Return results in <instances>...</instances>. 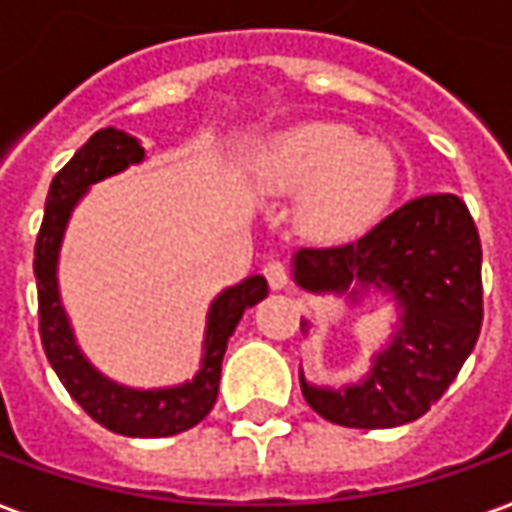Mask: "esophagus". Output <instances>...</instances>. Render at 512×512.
<instances>
[{
    "label": "esophagus",
    "mask_w": 512,
    "mask_h": 512,
    "mask_svg": "<svg viewBox=\"0 0 512 512\" xmlns=\"http://www.w3.org/2000/svg\"><path fill=\"white\" fill-rule=\"evenodd\" d=\"M263 274H266V280H269L272 289H286L289 286V266L283 260H269Z\"/></svg>",
    "instance_id": "34e87169"
}]
</instances>
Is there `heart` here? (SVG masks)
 I'll use <instances>...</instances> for the list:
<instances>
[{
  "instance_id": "heart-1",
  "label": "heart",
  "mask_w": 512,
  "mask_h": 512,
  "mask_svg": "<svg viewBox=\"0 0 512 512\" xmlns=\"http://www.w3.org/2000/svg\"><path fill=\"white\" fill-rule=\"evenodd\" d=\"M260 181L306 195V218L331 238L360 232L394 195L397 169L382 144L362 141L343 124H303L277 135L257 158Z\"/></svg>"
}]
</instances>
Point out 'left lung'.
Masks as SVG:
<instances>
[{"mask_svg": "<svg viewBox=\"0 0 512 512\" xmlns=\"http://www.w3.org/2000/svg\"><path fill=\"white\" fill-rule=\"evenodd\" d=\"M294 283L348 297L374 286L397 300V334L360 385L317 388L300 371L306 402L343 428H397L428 414L482 331V240L456 195L408 201L354 243L300 249Z\"/></svg>", "mask_w": 512, "mask_h": 512, "instance_id": "1", "label": "left lung"}]
</instances>
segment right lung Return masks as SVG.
<instances>
[{"label": "right lung", "instance_id": "add662e5", "mask_svg": "<svg viewBox=\"0 0 512 512\" xmlns=\"http://www.w3.org/2000/svg\"><path fill=\"white\" fill-rule=\"evenodd\" d=\"M141 158H144V147L133 135L107 127L90 135V141L56 172L47 192L45 221L39 229L36 257H33L36 289H39V334H42L47 362L59 374L67 394L76 399L98 425L121 436H175V433L195 428L203 416L212 411L218 399L226 343L235 334L243 311L252 309L269 294V283L266 277L252 274L243 283L215 297L206 317L201 371L184 385L135 391L98 374L96 368L84 360V354L73 340V328L67 323V314L59 300V283H56L59 246H62L70 212L87 192V186L110 178L130 164H138Z\"/></svg>", "mask_w": 512, "mask_h": 512}]
</instances>
